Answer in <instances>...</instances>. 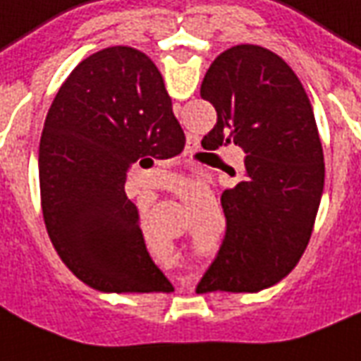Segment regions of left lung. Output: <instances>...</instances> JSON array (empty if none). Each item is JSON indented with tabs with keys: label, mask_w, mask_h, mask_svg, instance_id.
Segmentation results:
<instances>
[{
	"label": "left lung",
	"mask_w": 361,
	"mask_h": 361,
	"mask_svg": "<svg viewBox=\"0 0 361 361\" xmlns=\"http://www.w3.org/2000/svg\"><path fill=\"white\" fill-rule=\"evenodd\" d=\"M200 94L217 112L202 145H239L245 165L221 194L226 235L198 286L258 291L298 264L313 231L324 183L313 109L290 66L255 44L219 54Z\"/></svg>",
	"instance_id": "1"
}]
</instances>
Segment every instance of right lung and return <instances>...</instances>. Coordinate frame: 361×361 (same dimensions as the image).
Listing matches in <instances>:
<instances>
[{
	"label": "right lung",
	"mask_w": 361,
	"mask_h": 361,
	"mask_svg": "<svg viewBox=\"0 0 361 361\" xmlns=\"http://www.w3.org/2000/svg\"><path fill=\"white\" fill-rule=\"evenodd\" d=\"M185 132L155 63L140 50L93 54L63 81L40 137V202L54 247L103 291H169L124 192L130 167L178 155Z\"/></svg>",
	"instance_id": "add662e5"
}]
</instances>
